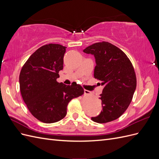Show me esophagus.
Returning a JSON list of instances; mask_svg holds the SVG:
<instances>
[{
	"label": "esophagus",
	"mask_w": 159,
	"mask_h": 159,
	"mask_svg": "<svg viewBox=\"0 0 159 159\" xmlns=\"http://www.w3.org/2000/svg\"><path fill=\"white\" fill-rule=\"evenodd\" d=\"M90 93V91H88V90H86V89H84V94H85V95H88V94H89Z\"/></svg>",
	"instance_id": "34e87169"
}]
</instances>
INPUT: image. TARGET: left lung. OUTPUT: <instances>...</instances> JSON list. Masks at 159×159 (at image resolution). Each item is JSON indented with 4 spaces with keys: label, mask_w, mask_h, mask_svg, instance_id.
<instances>
[{
    "label": "left lung",
    "mask_w": 159,
    "mask_h": 159,
    "mask_svg": "<svg viewBox=\"0 0 159 159\" xmlns=\"http://www.w3.org/2000/svg\"><path fill=\"white\" fill-rule=\"evenodd\" d=\"M83 52L94 56V78L104 86L99 98L102 111L91 120L98 123L114 121L125 111L132 101L137 86L133 66L121 50L107 42L95 43Z\"/></svg>",
    "instance_id": "1"
}]
</instances>
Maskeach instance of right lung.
I'll return each mask as SVG.
<instances>
[{"label": "right lung", "instance_id": "add662e5", "mask_svg": "<svg viewBox=\"0 0 159 159\" xmlns=\"http://www.w3.org/2000/svg\"><path fill=\"white\" fill-rule=\"evenodd\" d=\"M66 48L57 44L42 46L30 56L20 71L22 99L31 114L43 123H56L64 118L68 103L84 92L76 83L66 85L56 81L63 70Z\"/></svg>", "mask_w": 159, "mask_h": 159}]
</instances>
